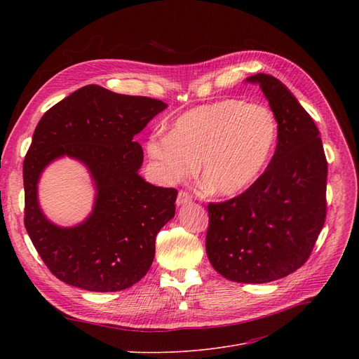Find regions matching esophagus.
<instances>
[{
  "instance_id": "34e87169",
  "label": "esophagus",
  "mask_w": 359,
  "mask_h": 359,
  "mask_svg": "<svg viewBox=\"0 0 359 359\" xmlns=\"http://www.w3.org/2000/svg\"><path fill=\"white\" fill-rule=\"evenodd\" d=\"M191 201H192V196L189 194L184 192V191H180L179 195H177V199H176V205L177 206H183L186 203H189Z\"/></svg>"
}]
</instances>
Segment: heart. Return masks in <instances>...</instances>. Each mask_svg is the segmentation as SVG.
I'll return each instance as SVG.
<instances>
[{
    "label": "heart",
    "mask_w": 359,
    "mask_h": 359,
    "mask_svg": "<svg viewBox=\"0 0 359 359\" xmlns=\"http://www.w3.org/2000/svg\"><path fill=\"white\" fill-rule=\"evenodd\" d=\"M278 140L273 113L262 104L221 100L180 115L170 134L156 132L147 153L165 183L189 177L217 196L246 192L265 172Z\"/></svg>",
    "instance_id": "1"
}]
</instances>
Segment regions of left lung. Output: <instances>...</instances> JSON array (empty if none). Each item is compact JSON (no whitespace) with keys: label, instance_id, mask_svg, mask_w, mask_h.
<instances>
[{"label":"left lung","instance_id":"obj_1","mask_svg":"<svg viewBox=\"0 0 359 359\" xmlns=\"http://www.w3.org/2000/svg\"><path fill=\"white\" fill-rule=\"evenodd\" d=\"M278 122L275 154L246 192L210 203L206 255L225 279L265 284L309 259L326 218L327 161L320 132L285 84L255 74Z\"/></svg>","mask_w":359,"mask_h":359}]
</instances>
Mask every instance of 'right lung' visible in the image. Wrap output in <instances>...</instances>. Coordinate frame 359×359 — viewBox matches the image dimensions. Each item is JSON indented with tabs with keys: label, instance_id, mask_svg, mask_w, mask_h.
I'll use <instances>...</instances> for the list:
<instances>
[{
	"label": "right lung",
	"instance_id": "add662e5",
	"mask_svg": "<svg viewBox=\"0 0 359 359\" xmlns=\"http://www.w3.org/2000/svg\"><path fill=\"white\" fill-rule=\"evenodd\" d=\"M167 107L161 100L86 86L50 107L37 123L23 163L25 225L37 253L62 282L94 292L122 291L145 276L156 236L176 212V189L140 176L134 137ZM80 161L97 195L89 217L72 228L43 214L36 184L60 158Z\"/></svg>",
	"mask_w": 359,
	"mask_h": 359
}]
</instances>
